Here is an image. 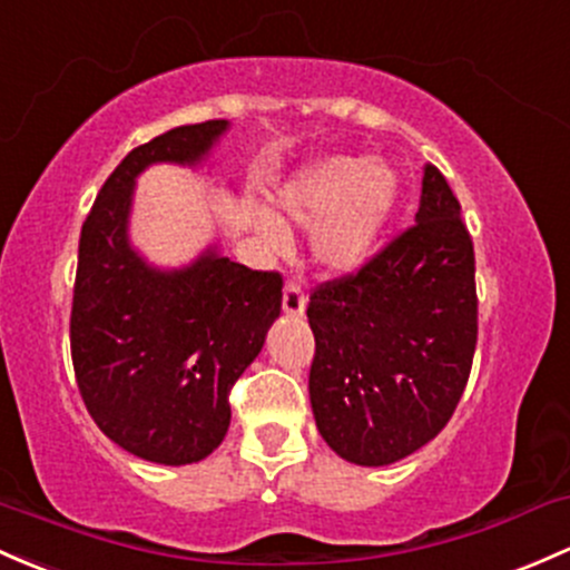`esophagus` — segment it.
<instances>
[{"label":"esophagus","instance_id":"34e87169","mask_svg":"<svg viewBox=\"0 0 570 570\" xmlns=\"http://www.w3.org/2000/svg\"><path fill=\"white\" fill-rule=\"evenodd\" d=\"M305 292L299 289L297 284H286L284 286V314L286 316H303L305 311Z\"/></svg>","mask_w":570,"mask_h":570}]
</instances>
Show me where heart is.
Listing matches in <instances>:
<instances>
[{
	"label": "heart",
	"instance_id": "heart-1",
	"mask_svg": "<svg viewBox=\"0 0 570 570\" xmlns=\"http://www.w3.org/2000/svg\"><path fill=\"white\" fill-rule=\"evenodd\" d=\"M286 218L311 229V254L324 271L354 273L376 252L400 203V175L373 156H324L278 189ZM254 229L267 246L286 240V227L271 210H256Z\"/></svg>",
	"mask_w": 570,
	"mask_h": 570
}]
</instances>
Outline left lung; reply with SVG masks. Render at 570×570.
<instances>
[{
    "mask_svg": "<svg viewBox=\"0 0 570 570\" xmlns=\"http://www.w3.org/2000/svg\"><path fill=\"white\" fill-rule=\"evenodd\" d=\"M473 273L458 197L424 165L414 227L311 295V409L337 458L392 465L446 428L476 352Z\"/></svg>",
    "mask_w": 570,
    "mask_h": 570,
    "instance_id": "8db88e82",
    "label": "left lung"
}]
</instances>
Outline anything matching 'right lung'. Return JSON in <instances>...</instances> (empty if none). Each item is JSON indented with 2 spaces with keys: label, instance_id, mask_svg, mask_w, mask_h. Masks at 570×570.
I'll use <instances>...</instances> for the list:
<instances>
[{
  "label": "right lung",
  "instance_id": "1",
  "mask_svg": "<svg viewBox=\"0 0 570 570\" xmlns=\"http://www.w3.org/2000/svg\"><path fill=\"white\" fill-rule=\"evenodd\" d=\"M229 121L175 127L124 156L80 229L70 318L78 390L97 428L135 458L191 465L229 430V390L281 314V275L248 271L218 240L159 267L129 237L151 165L203 170Z\"/></svg>",
  "mask_w": 570,
  "mask_h": 570
}]
</instances>
